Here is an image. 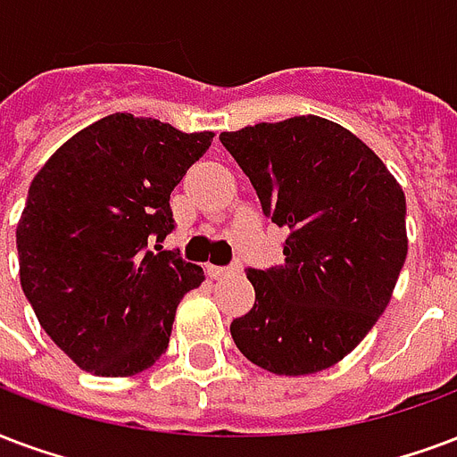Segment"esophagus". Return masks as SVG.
I'll use <instances>...</instances> for the list:
<instances>
[{
  "instance_id": "1",
  "label": "esophagus",
  "mask_w": 457,
  "mask_h": 457,
  "mask_svg": "<svg viewBox=\"0 0 457 457\" xmlns=\"http://www.w3.org/2000/svg\"><path fill=\"white\" fill-rule=\"evenodd\" d=\"M207 274L212 277V279H226V277H233V274H238V265H228V267L209 265Z\"/></svg>"
}]
</instances>
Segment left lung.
<instances>
[{"mask_svg": "<svg viewBox=\"0 0 457 457\" xmlns=\"http://www.w3.org/2000/svg\"><path fill=\"white\" fill-rule=\"evenodd\" d=\"M262 214L289 228L284 265L248 267L255 306L231 322L241 354L265 371L330 369L361 342L407 257L404 192L337 122L298 115L219 135Z\"/></svg>", "mask_w": 457, "mask_h": 457, "instance_id": "8db88e82", "label": "left lung"}]
</instances>
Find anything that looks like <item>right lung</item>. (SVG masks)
Here are the masks:
<instances>
[{"label": "right lung", "instance_id": "add662e5", "mask_svg": "<svg viewBox=\"0 0 457 457\" xmlns=\"http://www.w3.org/2000/svg\"><path fill=\"white\" fill-rule=\"evenodd\" d=\"M212 139L115 112L33 178L16 228L21 289L79 369L122 378L166 352L178 303L204 272L151 243L176 228L170 192Z\"/></svg>", "mask_w": 457, "mask_h": 457}]
</instances>
